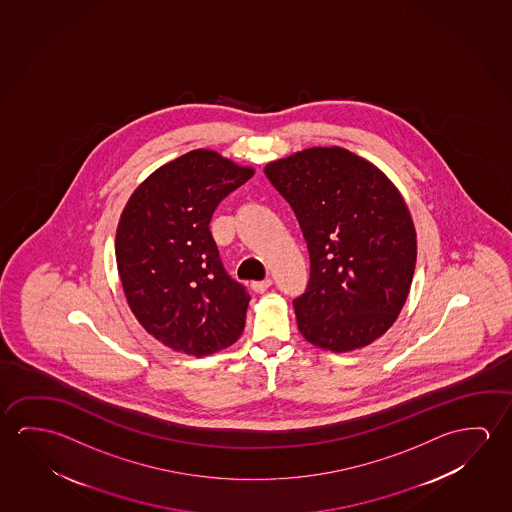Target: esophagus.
Wrapping results in <instances>:
<instances>
[{
	"mask_svg": "<svg viewBox=\"0 0 512 512\" xmlns=\"http://www.w3.org/2000/svg\"><path fill=\"white\" fill-rule=\"evenodd\" d=\"M270 286H272V279H263V281H252L251 283V288L256 293L267 292Z\"/></svg>",
	"mask_w": 512,
	"mask_h": 512,
	"instance_id": "1",
	"label": "esophagus"
}]
</instances>
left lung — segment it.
Here are the masks:
<instances>
[{
	"mask_svg": "<svg viewBox=\"0 0 512 512\" xmlns=\"http://www.w3.org/2000/svg\"><path fill=\"white\" fill-rule=\"evenodd\" d=\"M308 242L311 274L293 301L304 340L336 354L395 324L413 283L416 229L384 172L340 146L308 147L265 165Z\"/></svg>",
	"mask_w": 512,
	"mask_h": 512,
	"instance_id": "8db88e82",
	"label": "left lung"
}]
</instances>
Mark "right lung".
Returning <instances> with one entry per match:
<instances>
[{"instance_id": "add662e5", "label": "right lung", "mask_w": 512, "mask_h": 512, "mask_svg": "<svg viewBox=\"0 0 512 512\" xmlns=\"http://www.w3.org/2000/svg\"><path fill=\"white\" fill-rule=\"evenodd\" d=\"M252 176L251 165L194 149L151 172L122 210V292L138 324L169 349L210 356L242 336L251 297L224 272L208 226L220 201Z\"/></svg>"}]
</instances>
